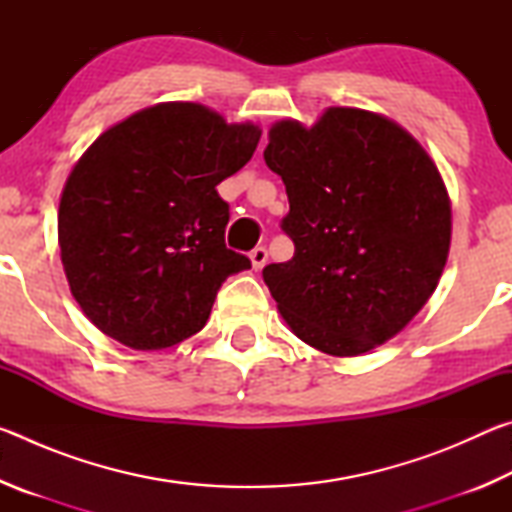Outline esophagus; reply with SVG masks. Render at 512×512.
Here are the masks:
<instances>
[{
	"label": "esophagus",
	"instance_id": "1",
	"mask_svg": "<svg viewBox=\"0 0 512 512\" xmlns=\"http://www.w3.org/2000/svg\"><path fill=\"white\" fill-rule=\"evenodd\" d=\"M250 262H253V268L255 271H259V268H264V264L268 262V253L264 246H259L255 250H250Z\"/></svg>",
	"mask_w": 512,
	"mask_h": 512
}]
</instances>
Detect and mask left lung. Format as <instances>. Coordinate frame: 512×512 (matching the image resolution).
Returning <instances> with one entry per match:
<instances>
[{
    "mask_svg": "<svg viewBox=\"0 0 512 512\" xmlns=\"http://www.w3.org/2000/svg\"><path fill=\"white\" fill-rule=\"evenodd\" d=\"M264 160L287 187L296 253L262 275L291 332L332 357L400 334L452 241V203L422 144L384 115L334 106L309 128L275 121Z\"/></svg>",
    "mask_w": 512,
    "mask_h": 512,
    "instance_id": "8db88e82",
    "label": "left lung"
}]
</instances>
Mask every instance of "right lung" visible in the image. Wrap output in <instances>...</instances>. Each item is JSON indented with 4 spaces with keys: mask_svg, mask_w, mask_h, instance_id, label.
<instances>
[{
    "mask_svg": "<svg viewBox=\"0 0 512 512\" xmlns=\"http://www.w3.org/2000/svg\"><path fill=\"white\" fill-rule=\"evenodd\" d=\"M259 135L250 121L167 101L90 144L60 194L58 246L92 325L133 350L201 332L225 277L250 268L225 248L230 212L216 185L253 158Z\"/></svg>",
    "mask_w": 512,
    "mask_h": 512,
    "instance_id": "add662e5",
    "label": "right lung"
}]
</instances>
